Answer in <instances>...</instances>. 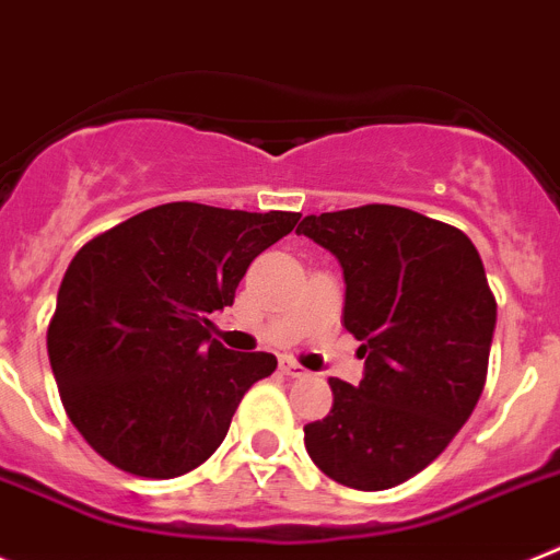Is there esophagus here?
I'll return each mask as SVG.
<instances>
[{
  "label": "esophagus",
  "instance_id": "obj_1",
  "mask_svg": "<svg viewBox=\"0 0 560 560\" xmlns=\"http://www.w3.org/2000/svg\"><path fill=\"white\" fill-rule=\"evenodd\" d=\"M281 372L287 374V377H295V381H301V377H310V372L304 366H299L295 361H290V358H281Z\"/></svg>",
  "mask_w": 560,
  "mask_h": 560
}]
</instances>
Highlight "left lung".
I'll return each instance as SVG.
<instances>
[{
    "instance_id": "left-lung-1",
    "label": "left lung",
    "mask_w": 560,
    "mask_h": 560,
    "mask_svg": "<svg viewBox=\"0 0 560 560\" xmlns=\"http://www.w3.org/2000/svg\"><path fill=\"white\" fill-rule=\"evenodd\" d=\"M295 233L343 270V327L361 340L363 381L329 377L332 408L304 425L329 479L386 490L448 448L485 388L495 299L474 242L397 206L310 213Z\"/></svg>"
}]
</instances>
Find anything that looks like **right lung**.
I'll return each mask as SVG.
<instances>
[{
	"label": "right lung",
	"instance_id": "right-lung-1",
	"mask_svg": "<svg viewBox=\"0 0 560 560\" xmlns=\"http://www.w3.org/2000/svg\"><path fill=\"white\" fill-rule=\"evenodd\" d=\"M301 213L168 202L101 233L58 287L47 354L67 417L126 474L174 479L225 440L247 388L276 372L270 352L211 338L250 261Z\"/></svg>",
	"mask_w": 560,
	"mask_h": 560
}]
</instances>
